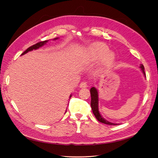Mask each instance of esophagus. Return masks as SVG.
Returning a JSON list of instances; mask_svg holds the SVG:
<instances>
[{"label": "esophagus", "mask_w": 158, "mask_h": 158, "mask_svg": "<svg viewBox=\"0 0 158 158\" xmlns=\"http://www.w3.org/2000/svg\"><path fill=\"white\" fill-rule=\"evenodd\" d=\"M88 86V82L85 81H83V82L80 84V88H86Z\"/></svg>", "instance_id": "34e87169"}]
</instances>
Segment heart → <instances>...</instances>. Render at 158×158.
<instances>
[{
  "instance_id": "b5f03b06",
  "label": "heart",
  "mask_w": 158,
  "mask_h": 158,
  "mask_svg": "<svg viewBox=\"0 0 158 158\" xmlns=\"http://www.w3.org/2000/svg\"><path fill=\"white\" fill-rule=\"evenodd\" d=\"M108 47L104 44H98L92 47L89 51V55L94 58H102L105 56V60L107 63H111L114 59V55L111 52H109Z\"/></svg>"
}]
</instances>
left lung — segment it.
Listing matches in <instances>:
<instances>
[{"label": "left lung", "mask_w": 158, "mask_h": 158, "mask_svg": "<svg viewBox=\"0 0 158 158\" xmlns=\"http://www.w3.org/2000/svg\"><path fill=\"white\" fill-rule=\"evenodd\" d=\"M140 68L141 69L143 74H144V76H146L145 71H144V67L143 64H140ZM90 94H91V107L92 109L93 113L95 115V118L98 119V121L101 122L102 123L106 124V125H117V124L112 123L109 121H106L100 114L99 109H98V92L97 89L95 87H92L90 89Z\"/></svg>", "instance_id": "left-lung-1"}]
</instances>
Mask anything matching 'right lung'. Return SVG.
<instances>
[{"label": "right lung", "instance_id": "right-lung-1", "mask_svg": "<svg viewBox=\"0 0 158 158\" xmlns=\"http://www.w3.org/2000/svg\"><path fill=\"white\" fill-rule=\"evenodd\" d=\"M58 39V37H56V38H55L54 40H57ZM47 42H48V40H46V41H40V42H38V43H37L36 44H35V45H32V46H31V47H30L29 48H27L24 52H23V53L22 54V55H24V54H26V53H27V52H29V51H32V50H33V49H39L40 47H42L43 45H44L45 44H46V43ZM72 96V95H70V97Z\"/></svg>", "mask_w": 158, "mask_h": 158}]
</instances>
